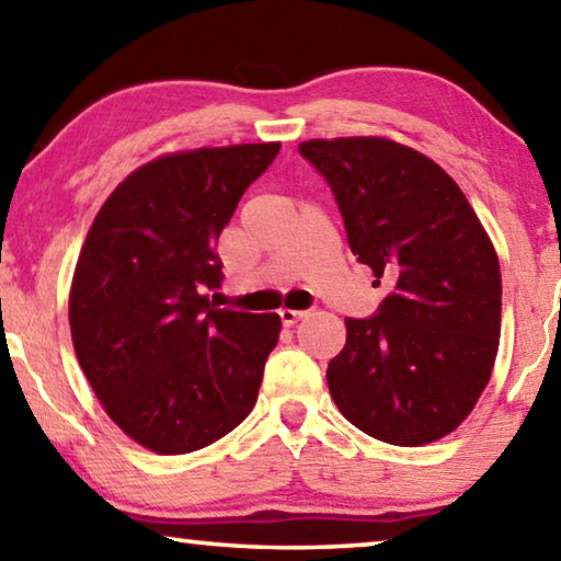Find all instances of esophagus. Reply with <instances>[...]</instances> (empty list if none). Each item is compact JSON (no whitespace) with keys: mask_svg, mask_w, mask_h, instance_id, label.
<instances>
[{"mask_svg":"<svg viewBox=\"0 0 561 561\" xmlns=\"http://www.w3.org/2000/svg\"><path fill=\"white\" fill-rule=\"evenodd\" d=\"M305 317H307V312H301V309H279V319L284 327L297 324L299 319H305Z\"/></svg>","mask_w":561,"mask_h":561,"instance_id":"1","label":"esophagus"}]
</instances>
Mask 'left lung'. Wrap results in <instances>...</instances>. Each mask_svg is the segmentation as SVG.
<instances>
[{"mask_svg":"<svg viewBox=\"0 0 561 561\" xmlns=\"http://www.w3.org/2000/svg\"><path fill=\"white\" fill-rule=\"evenodd\" d=\"M332 186L346 239L389 295L344 319L327 367L334 404L369 437L422 447L467 420L492 377L502 332L494 244L459 184L387 137L299 145Z\"/></svg>","mask_w":561,"mask_h":561,"instance_id":"left-lung-1","label":"left lung"}]
</instances>
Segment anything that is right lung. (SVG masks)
I'll return each mask as SVG.
<instances>
[{
    "label": "right lung",
    "instance_id": "add662e5",
    "mask_svg": "<svg viewBox=\"0 0 561 561\" xmlns=\"http://www.w3.org/2000/svg\"><path fill=\"white\" fill-rule=\"evenodd\" d=\"M279 141L172 152L135 169L89 227L69 289L72 344L110 420L157 455H186L244 422L279 314L219 309L215 252Z\"/></svg>",
    "mask_w": 561,
    "mask_h": 561
}]
</instances>
